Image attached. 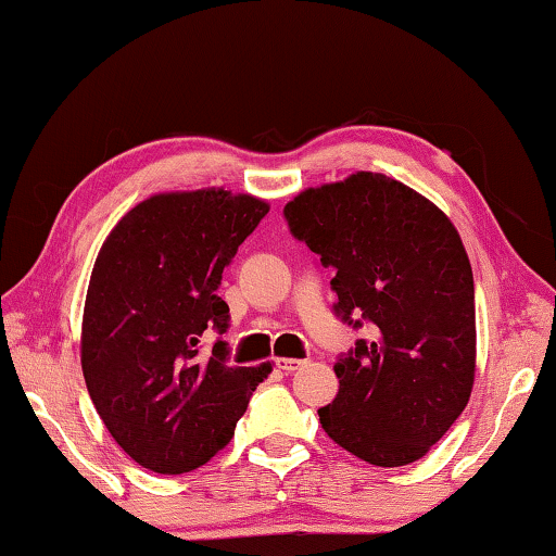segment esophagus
Segmentation results:
<instances>
[{
	"label": "esophagus",
	"instance_id": "obj_1",
	"mask_svg": "<svg viewBox=\"0 0 556 556\" xmlns=\"http://www.w3.org/2000/svg\"><path fill=\"white\" fill-rule=\"evenodd\" d=\"M301 365H304V361H299V357H277V368L285 372H294Z\"/></svg>",
	"mask_w": 556,
	"mask_h": 556
}]
</instances>
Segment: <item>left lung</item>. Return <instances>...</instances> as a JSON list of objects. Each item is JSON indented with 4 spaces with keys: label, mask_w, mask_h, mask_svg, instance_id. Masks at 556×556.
<instances>
[{
    "label": "left lung",
    "mask_w": 556,
    "mask_h": 556,
    "mask_svg": "<svg viewBox=\"0 0 556 556\" xmlns=\"http://www.w3.org/2000/svg\"><path fill=\"white\" fill-rule=\"evenodd\" d=\"M285 215L336 269V312L372 326L370 341L333 365L338 394L318 409L321 427L372 466H407L446 434L473 390L476 294L460 235L425 195L372 172L306 188Z\"/></svg>",
    "instance_id": "obj_1"
}]
</instances>
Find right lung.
Listing matches in <instances>:
<instances>
[{"label": "right lung", "instance_id": "obj_1", "mask_svg": "<svg viewBox=\"0 0 556 556\" xmlns=\"http://www.w3.org/2000/svg\"><path fill=\"white\" fill-rule=\"evenodd\" d=\"M269 203L225 188L154 193L117 220L92 267L80 328L90 400L122 451L154 473L193 470L228 446L271 363L201 355L228 328L223 269Z\"/></svg>", "mask_w": 556, "mask_h": 556}]
</instances>
